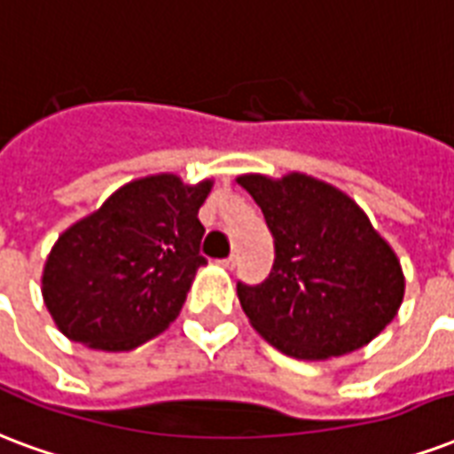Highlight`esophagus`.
Returning <instances> with one entry per match:
<instances>
[{"mask_svg": "<svg viewBox=\"0 0 454 454\" xmlns=\"http://www.w3.org/2000/svg\"><path fill=\"white\" fill-rule=\"evenodd\" d=\"M220 265H223V268H227V270H231V268L237 265V255L234 254L227 255V258H223V261H220Z\"/></svg>", "mask_w": 454, "mask_h": 454, "instance_id": "1", "label": "esophagus"}]
</instances>
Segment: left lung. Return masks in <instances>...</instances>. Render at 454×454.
Listing matches in <instances>:
<instances>
[{"label":"left lung","instance_id":"1","mask_svg":"<svg viewBox=\"0 0 454 454\" xmlns=\"http://www.w3.org/2000/svg\"><path fill=\"white\" fill-rule=\"evenodd\" d=\"M237 182L275 239L268 279L237 285L251 325L279 352L306 361L361 349L385 330L402 304L404 275L366 213L344 191L299 172Z\"/></svg>","mask_w":454,"mask_h":454}]
</instances>
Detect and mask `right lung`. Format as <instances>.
Wrapping results in <instances>:
<instances>
[{"mask_svg": "<svg viewBox=\"0 0 454 454\" xmlns=\"http://www.w3.org/2000/svg\"><path fill=\"white\" fill-rule=\"evenodd\" d=\"M213 182L176 175L124 184L61 234L43 270V299L64 335L102 352H129L179 316L206 265L199 210Z\"/></svg>", "mask_w": 454, "mask_h": 454, "instance_id": "obj_1", "label": "right lung"}]
</instances>
